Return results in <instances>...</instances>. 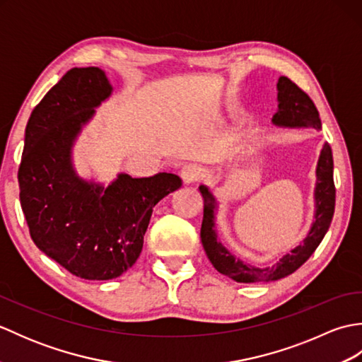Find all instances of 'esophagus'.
<instances>
[{
    "instance_id": "esophagus-1",
    "label": "esophagus",
    "mask_w": 362,
    "mask_h": 362,
    "mask_svg": "<svg viewBox=\"0 0 362 362\" xmlns=\"http://www.w3.org/2000/svg\"><path fill=\"white\" fill-rule=\"evenodd\" d=\"M180 175L183 182H185L187 185H189V183H194L201 179V169H199L196 165H185L182 168Z\"/></svg>"
}]
</instances>
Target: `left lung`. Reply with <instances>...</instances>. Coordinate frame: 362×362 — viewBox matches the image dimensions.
Instances as JSON below:
<instances>
[{"instance_id": "obj_1", "label": "left lung", "mask_w": 362, "mask_h": 362, "mask_svg": "<svg viewBox=\"0 0 362 362\" xmlns=\"http://www.w3.org/2000/svg\"><path fill=\"white\" fill-rule=\"evenodd\" d=\"M276 101L279 109L272 117V122L279 127H314L320 129L322 122L319 112L311 98L298 88L291 79L280 76L276 82ZM204 197V221L201 228V240L206 257L218 272L227 275L238 283H259L275 281L296 272L308 259L317 245L324 240L332 224L336 188L333 180V153L329 144L325 143L320 151L316 166V187H314V219L303 241L292 249L274 266L258 267L236 258L224 244L221 243L216 230L218 199L206 185L199 187Z\"/></svg>"}]
</instances>
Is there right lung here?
I'll return each instance as SVG.
<instances>
[{
    "instance_id": "right-lung-1",
    "label": "right lung",
    "mask_w": 362,
    "mask_h": 362,
    "mask_svg": "<svg viewBox=\"0 0 362 362\" xmlns=\"http://www.w3.org/2000/svg\"><path fill=\"white\" fill-rule=\"evenodd\" d=\"M113 87L98 66L73 68L30 113L18 169L20 204L34 244L68 272L112 280L135 264L151 214L182 187L171 173L109 185L83 179L73 146Z\"/></svg>"
}]
</instances>
